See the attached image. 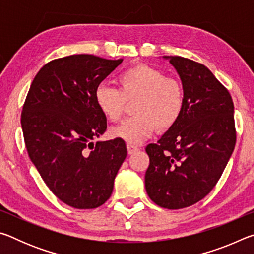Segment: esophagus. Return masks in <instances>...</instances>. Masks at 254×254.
Wrapping results in <instances>:
<instances>
[{
  "label": "esophagus",
  "mask_w": 254,
  "mask_h": 254,
  "mask_svg": "<svg viewBox=\"0 0 254 254\" xmlns=\"http://www.w3.org/2000/svg\"><path fill=\"white\" fill-rule=\"evenodd\" d=\"M127 153L128 154H132L136 152L137 150H139V147H136L135 144H132V143H127Z\"/></svg>",
  "instance_id": "1"
}]
</instances>
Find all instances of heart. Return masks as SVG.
Listing matches in <instances>:
<instances>
[{
    "label": "heart",
    "instance_id": "heart-1",
    "mask_svg": "<svg viewBox=\"0 0 254 254\" xmlns=\"http://www.w3.org/2000/svg\"><path fill=\"white\" fill-rule=\"evenodd\" d=\"M118 89L98 85L94 98L97 109L112 122L121 120L127 102L135 101V115L111 130V134L128 143H140L158 127H173L183 113L185 91L182 83L166 76L162 70L145 64H136L117 78Z\"/></svg>",
    "mask_w": 254,
    "mask_h": 254
}]
</instances>
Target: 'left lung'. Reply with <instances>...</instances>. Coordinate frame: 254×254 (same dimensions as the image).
I'll list each match as a JSON object with an SVG mask.
<instances>
[{"mask_svg":"<svg viewBox=\"0 0 254 254\" xmlns=\"http://www.w3.org/2000/svg\"><path fill=\"white\" fill-rule=\"evenodd\" d=\"M163 58L182 79L185 106L175 126L145 148L144 183L153 203L179 209L203 199L221 178L235 147L234 105L207 67L179 56Z\"/></svg>","mask_w":254,"mask_h":254,"instance_id":"left-lung-1","label":"left lung"}]
</instances>
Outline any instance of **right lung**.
<instances>
[{
	"mask_svg": "<svg viewBox=\"0 0 254 254\" xmlns=\"http://www.w3.org/2000/svg\"><path fill=\"white\" fill-rule=\"evenodd\" d=\"M122 62L93 55L51 60L25 98L21 126L29 157L50 190L74 208L104 204L127 157L119 137L93 142L107 127L94 93Z\"/></svg>",
	"mask_w": 254,
	"mask_h": 254,
	"instance_id": "add662e5",
	"label": "right lung"
}]
</instances>
